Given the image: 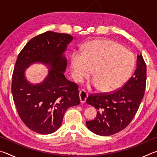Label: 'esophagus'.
<instances>
[{
  "mask_svg": "<svg viewBox=\"0 0 157 157\" xmlns=\"http://www.w3.org/2000/svg\"><path fill=\"white\" fill-rule=\"evenodd\" d=\"M87 97H88V94L84 91V90H81L79 91V99H80L81 103H84L86 102V100Z\"/></svg>",
  "mask_w": 157,
  "mask_h": 157,
  "instance_id": "34e87169",
  "label": "esophagus"
}]
</instances>
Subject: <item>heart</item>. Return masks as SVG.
<instances>
[{
  "label": "heart",
  "instance_id": "b5f03b06",
  "mask_svg": "<svg viewBox=\"0 0 157 157\" xmlns=\"http://www.w3.org/2000/svg\"><path fill=\"white\" fill-rule=\"evenodd\" d=\"M135 59L131 52L109 40L89 41L82 52L71 56L73 76L78 82L88 78L93 71L94 80L88 86L98 87L102 93L116 91L125 83L134 68Z\"/></svg>",
  "mask_w": 157,
  "mask_h": 157
}]
</instances>
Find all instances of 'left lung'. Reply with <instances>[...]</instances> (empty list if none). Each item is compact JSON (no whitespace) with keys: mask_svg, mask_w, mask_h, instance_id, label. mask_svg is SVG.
Listing matches in <instances>:
<instances>
[{"mask_svg":"<svg viewBox=\"0 0 157 157\" xmlns=\"http://www.w3.org/2000/svg\"><path fill=\"white\" fill-rule=\"evenodd\" d=\"M146 65L141 55H137L134 75L118 91L107 95H91L86 102L96 109L94 120L86 121L88 129L107 136L125 128L136 115L145 94Z\"/></svg>","mask_w":157,"mask_h":157,"instance_id":"1","label":"left lung"}]
</instances>
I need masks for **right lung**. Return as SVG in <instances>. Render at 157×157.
I'll list each match as a JSON object with an SVG mask.
<instances>
[{
  "mask_svg": "<svg viewBox=\"0 0 157 157\" xmlns=\"http://www.w3.org/2000/svg\"><path fill=\"white\" fill-rule=\"evenodd\" d=\"M73 37L46 32L28 42L18 55L12 75V93L21 120L29 129L41 134L55 132L62 124L67 109L78 105V86L64 75V52ZM36 63L49 69L40 83L27 80L25 71Z\"/></svg>",
  "mask_w": 157,
  "mask_h": 157,
  "instance_id": "1",
  "label": "right lung"
}]
</instances>
